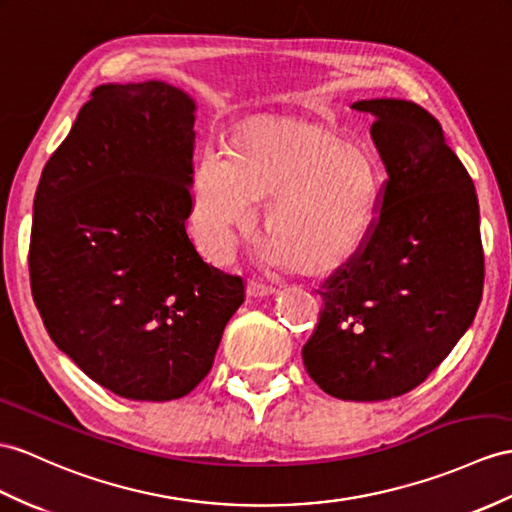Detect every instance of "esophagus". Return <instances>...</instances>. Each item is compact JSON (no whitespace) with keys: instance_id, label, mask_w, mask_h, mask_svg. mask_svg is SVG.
Returning a JSON list of instances; mask_svg holds the SVG:
<instances>
[{"instance_id":"1","label":"esophagus","mask_w":512,"mask_h":512,"mask_svg":"<svg viewBox=\"0 0 512 512\" xmlns=\"http://www.w3.org/2000/svg\"><path fill=\"white\" fill-rule=\"evenodd\" d=\"M273 293H276V289L273 286H267V284H258V282H249L247 284V297H254V299H263V297H271Z\"/></svg>"}]
</instances>
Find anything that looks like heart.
<instances>
[{
  "mask_svg": "<svg viewBox=\"0 0 512 512\" xmlns=\"http://www.w3.org/2000/svg\"><path fill=\"white\" fill-rule=\"evenodd\" d=\"M382 176L365 147L315 126H254L228 152L206 149L191 180V226L215 265L232 258L239 234L267 196L260 245L267 265L326 273L352 260L376 219Z\"/></svg>",
  "mask_w": 512,
  "mask_h": 512,
  "instance_id": "1",
  "label": "heart"
}]
</instances>
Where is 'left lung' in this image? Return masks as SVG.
I'll return each mask as SVG.
<instances>
[{
  "mask_svg": "<svg viewBox=\"0 0 512 512\" xmlns=\"http://www.w3.org/2000/svg\"><path fill=\"white\" fill-rule=\"evenodd\" d=\"M386 169L380 215L363 249L323 286L304 345L308 376L332 397L382 402L430 376L482 299L480 208L441 123L406 99H360Z\"/></svg>",
  "mask_w": 512,
  "mask_h": 512,
  "instance_id": "8db88e82",
  "label": "left lung"
}]
</instances>
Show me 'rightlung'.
Returning <instances> with one entry per match:
<instances>
[{"label": "right lung", "instance_id": "1", "mask_svg": "<svg viewBox=\"0 0 512 512\" xmlns=\"http://www.w3.org/2000/svg\"><path fill=\"white\" fill-rule=\"evenodd\" d=\"M195 99L162 80L97 86L34 195L30 282L49 339L93 382L169 402L202 382L241 278L186 236Z\"/></svg>", "mask_w": 512, "mask_h": 512}]
</instances>
